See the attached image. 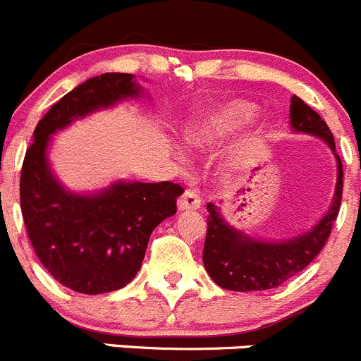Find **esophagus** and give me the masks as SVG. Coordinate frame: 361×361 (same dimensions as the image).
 Listing matches in <instances>:
<instances>
[{"label":"esophagus","mask_w":361,"mask_h":361,"mask_svg":"<svg viewBox=\"0 0 361 361\" xmlns=\"http://www.w3.org/2000/svg\"><path fill=\"white\" fill-rule=\"evenodd\" d=\"M177 207H179L180 212H185V210H198L202 207V200H200L198 192L192 191V189H185L182 192V196L177 202Z\"/></svg>","instance_id":"esophagus-1"}]
</instances>
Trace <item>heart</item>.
<instances>
[{
	"label": "heart",
	"mask_w": 361,
	"mask_h": 361,
	"mask_svg": "<svg viewBox=\"0 0 361 361\" xmlns=\"http://www.w3.org/2000/svg\"><path fill=\"white\" fill-rule=\"evenodd\" d=\"M255 116L256 106L252 103L242 99L230 102L221 109L203 114L202 117L192 121L185 138L192 147H207L224 135H230L231 131L244 126ZM177 158L182 159V156L177 154Z\"/></svg>",
	"instance_id": "heart-1"
}]
</instances>
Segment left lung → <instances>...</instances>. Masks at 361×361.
I'll use <instances>...</instances> for the list:
<instances>
[{
    "label": "left lung",
    "mask_w": 361,
    "mask_h": 361,
    "mask_svg": "<svg viewBox=\"0 0 361 361\" xmlns=\"http://www.w3.org/2000/svg\"><path fill=\"white\" fill-rule=\"evenodd\" d=\"M291 128L321 138L337 161V184L328 212L310 230L281 240H263L226 223L221 207L209 203L203 265L217 286L230 291H265L281 286L302 272L324 247L338 216L342 200V163L330 128L298 96L291 98Z\"/></svg>",
    "instance_id": "8db88e82"
}]
</instances>
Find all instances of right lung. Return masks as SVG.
Instances as JSON below:
<instances>
[{"instance_id":"add662e5","label":"right lung","mask_w":361,"mask_h":361,"mask_svg":"<svg viewBox=\"0 0 361 361\" xmlns=\"http://www.w3.org/2000/svg\"><path fill=\"white\" fill-rule=\"evenodd\" d=\"M142 92L130 73L89 78L51 106L24 158L20 209L27 237L45 270L77 293L126 286L140 270L152 230L177 212L184 189L173 182L116 180L92 192L70 191L49 161L52 135Z\"/></svg>"}]
</instances>
